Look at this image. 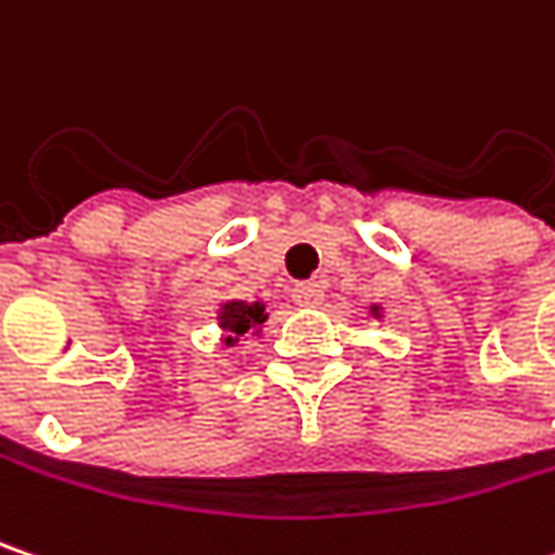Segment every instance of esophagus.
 <instances>
[{
  "label": "esophagus",
  "instance_id": "34e87169",
  "mask_svg": "<svg viewBox=\"0 0 555 555\" xmlns=\"http://www.w3.org/2000/svg\"><path fill=\"white\" fill-rule=\"evenodd\" d=\"M321 299H324V291L315 281H306V284L293 287V302L302 306V309H315V306H321Z\"/></svg>",
  "mask_w": 555,
  "mask_h": 555
}]
</instances>
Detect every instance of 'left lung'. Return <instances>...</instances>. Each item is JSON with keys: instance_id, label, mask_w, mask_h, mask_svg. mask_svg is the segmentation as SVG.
Returning <instances> with one entry per match:
<instances>
[{"instance_id": "obj_1", "label": "left lung", "mask_w": 555, "mask_h": 555, "mask_svg": "<svg viewBox=\"0 0 555 555\" xmlns=\"http://www.w3.org/2000/svg\"><path fill=\"white\" fill-rule=\"evenodd\" d=\"M369 312H372L374 319H380V306H372V309H369Z\"/></svg>"}]
</instances>
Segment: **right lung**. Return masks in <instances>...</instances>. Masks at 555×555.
Returning a JSON list of instances; mask_svg holds the SVG:
<instances>
[{
	"mask_svg": "<svg viewBox=\"0 0 555 555\" xmlns=\"http://www.w3.org/2000/svg\"><path fill=\"white\" fill-rule=\"evenodd\" d=\"M268 321V309L262 299L246 302V299H224L218 306V327H221V340L228 347L240 344L243 337H259L262 324Z\"/></svg>",
	"mask_w": 555,
	"mask_h": 555,
	"instance_id": "1",
	"label": "right lung"
}]
</instances>
